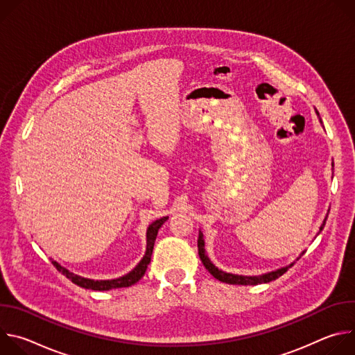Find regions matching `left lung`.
<instances>
[{
  "instance_id": "obj_1",
  "label": "left lung",
  "mask_w": 355,
  "mask_h": 355,
  "mask_svg": "<svg viewBox=\"0 0 355 355\" xmlns=\"http://www.w3.org/2000/svg\"><path fill=\"white\" fill-rule=\"evenodd\" d=\"M316 114H318V116H319V112H318V111H316ZM319 121H320V123H322L320 116H319ZM331 166L334 167V164H331ZM327 216H329V214L326 215V218H324V220H323V223H322V226H320V229H319V233L323 230V227H324V225H326V220H327ZM319 233H318V234H319ZM198 252H199V257H200L202 264H204V267H205L216 279H219V281H222V282H225V284H232V285H259V284H267V282H271V281L279 278L281 275H284V274L295 264V261H293V263H291L289 266H285V267L278 268V270H275V271H271V272H267V274H261V275H252V277L225 272V271L219 270V268L209 260V257H208V254H207V251H205L204 233H202L200 230H199V237H198ZM302 254H305V251H302L300 256H299L296 260H299V259L302 257Z\"/></svg>"
}]
</instances>
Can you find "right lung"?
<instances>
[{"mask_svg":"<svg viewBox=\"0 0 355 355\" xmlns=\"http://www.w3.org/2000/svg\"><path fill=\"white\" fill-rule=\"evenodd\" d=\"M168 219V216H164L162 219H157L155 220L153 223H151L148 227H147V232H146V252L143 259L139 261V264L132 270L129 271L128 274H125L123 277H119V278H115V279H99V281H95V279H89V278H84V277H80L71 271H69L67 268H64L63 266H60L58 261H55L52 259V264L58 268V271H60L63 275H66L73 284L81 286V288H85V289H92V291H110V289H116V288H128V286H132L133 284H136L146 272L147 270V266L151 260V254H153V247H155V241H156V237H157V233H159V229L163 226V223Z\"/></svg>","mask_w":355,"mask_h":355,"instance_id":"obj_1","label":"right lung"}]
</instances>
